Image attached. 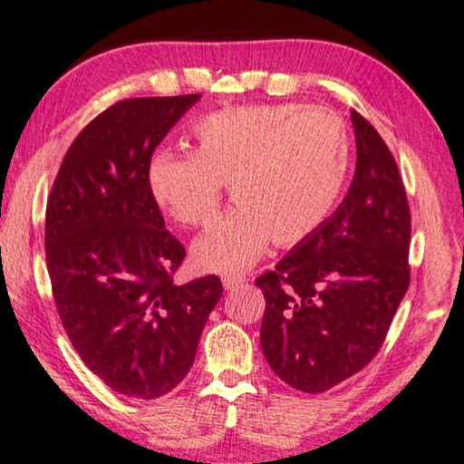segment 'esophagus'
<instances>
[{
  "label": "esophagus",
  "mask_w": 464,
  "mask_h": 464,
  "mask_svg": "<svg viewBox=\"0 0 464 464\" xmlns=\"http://www.w3.org/2000/svg\"><path fill=\"white\" fill-rule=\"evenodd\" d=\"M222 284H224V287L226 290H237V287H240L242 284H245V279L242 277H222Z\"/></svg>",
  "instance_id": "34e87169"
}]
</instances>
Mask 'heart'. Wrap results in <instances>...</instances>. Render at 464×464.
Instances as JSON below:
<instances>
[{"label": "heart", "instance_id": "obj_1", "mask_svg": "<svg viewBox=\"0 0 464 464\" xmlns=\"http://www.w3.org/2000/svg\"><path fill=\"white\" fill-rule=\"evenodd\" d=\"M349 135L324 109L259 104L218 111L195 125L193 154L158 151L146 180L154 203L180 226L216 219L224 187L238 208L193 245L197 269L242 273L276 246L321 227L343 191Z\"/></svg>", "mask_w": 464, "mask_h": 464}]
</instances>
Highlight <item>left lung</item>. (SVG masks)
<instances>
[{
  "instance_id": "left-lung-1",
  "label": "left lung",
  "mask_w": 464,
  "mask_h": 464,
  "mask_svg": "<svg viewBox=\"0 0 464 464\" xmlns=\"http://www.w3.org/2000/svg\"><path fill=\"white\" fill-rule=\"evenodd\" d=\"M355 174L331 218L263 273L261 347L302 392H324L382 347L409 287L411 214L389 146L352 111Z\"/></svg>"
}]
</instances>
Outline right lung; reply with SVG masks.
<instances>
[{"label":"right lung","instance_id":"1","mask_svg":"<svg viewBox=\"0 0 464 464\" xmlns=\"http://www.w3.org/2000/svg\"><path fill=\"white\" fill-rule=\"evenodd\" d=\"M201 94L127 98L82 129L44 216L53 298L82 362L131 399H158L191 370L218 276L177 285L185 246L166 230L146 172Z\"/></svg>","mask_w":464,"mask_h":464}]
</instances>
